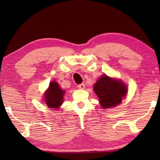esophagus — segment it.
<instances>
[{
    "instance_id": "1",
    "label": "esophagus",
    "mask_w": 160,
    "mask_h": 160,
    "mask_svg": "<svg viewBox=\"0 0 160 160\" xmlns=\"http://www.w3.org/2000/svg\"><path fill=\"white\" fill-rule=\"evenodd\" d=\"M78 88L79 89H81V90H83V89H85V85L83 83L80 84V85H78Z\"/></svg>"
}]
</instances>
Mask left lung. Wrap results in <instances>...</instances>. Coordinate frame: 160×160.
<instances>
[{
	"label": "left lung",
	"instance_id": "8db88e82",
	"mask_svg": "<svg viewBox=\"0 0 160 160\" xmlns=\"http://www.w3.org/2000/svg\"><path fill=\"white\" fill-rule=\"evenodd\" d=\"M94 90L99 99L102 108L115 107L120 104L128 92L126 86L121 81L102 75L94 86Z\"/></svg>",
	"mask_w": 160,
	"mask_h": 160
}]
</instances>
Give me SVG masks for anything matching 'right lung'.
<instances>
[{
  "label": "right lung",
  "mask_w": 160,
  "mask_h": 160,
  "mask_svg": "<svg viewBox=\"0 0 160 160\" xmlns=\"http://www.w3.org/2000/svg\"><path fill=\"white\" fill-rule=\"evenodd\" d=\"M64 93L57 82H51L44 94L46 104L51 109H57L63 104Z\"/></svg>",
  "instance_id": "add662e5"
}]
</instances>
